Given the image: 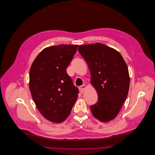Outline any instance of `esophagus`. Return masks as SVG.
I'll return each instance as SVG.
<instances>
[{
    "instance_id": "1",
    "label": "esophagus",
    "mask_w": 155,
    "mask_h": 155,
    "mask_svg": "<svg viewBox=\"0 0 155 155\" xmlns=\"http://www.w3.org/2000/svg\"><path fill=\"white\" fill-rule=\"evenodd\" d=\"M85 88H86V86L85 85H81L80 87H79V90L81 93H83V92H84Z\"/></svg>"
}]
</instances>
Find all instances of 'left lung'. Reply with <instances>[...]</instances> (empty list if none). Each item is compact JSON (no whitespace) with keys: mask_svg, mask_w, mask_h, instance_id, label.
<instances>
[{"mask_svg":"<svg viewBox=\"0 0 155 155\" xmlns=\"http://www.w3.org/2000/svg\"><path fill=\"white\" fill-rule=\"evenodd\" d=\"M78 51L88 65L91 82L98 95V101L90 106L91 113L103 122L110 121L128 96V67L118 51L101 43L81 45Z\"/></svg>","mask_w":155,"mask_h":155,"instance_id":"8db88e82","label":"left lung"}]
</instances>
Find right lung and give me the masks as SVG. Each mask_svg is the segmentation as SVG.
<instances>
[{"mask_svg": "<svg viewBox=\"0 0 155 155\" xmlns=\"http://www.w3.org/2000/svg\"><path fill=\"white\" fill-rule=\"evenodd\" d=\"M78 46L61 45L45 48L31 66V95L38 110L51 121H64L78 97L79 90L67 73Z\"/></svg>", "mask_w": 155, "mask_h": 155, "instance_id": "right-lung-1", "label": "right lung"}]
</instances>
